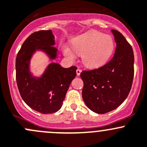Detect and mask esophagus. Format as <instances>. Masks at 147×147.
<instances>
[{
	"mask_svg": "<svg viewBox=\"0 0 147 147\" xmlns=\"http://www.w3.org/2000/svg\"><path fill=\"white\" fill-rule=\"evenodd\" d=\"M81 70L80 69H78L76 70V74H77V76H80V74H81Z\"/></svg>",
	"mask_w": 147,
	"mask_h": 147,
	"instance_id": "obj_1",
	"label": "esophagus"
}]
</instances>
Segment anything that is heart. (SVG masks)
<instances>
[{
    "label": "heart",
    "mask_w": 147,
    "mask_h": 147,
    "mask_svg": "<svg viewBox=\"0 0 147 147\" xmlns=\"http://www.w3.org/2000/svg\"><path fill=\"white\" fill-rule=\"evenodd\" d=\"M76 52L81 54L82 61L89 68H96L106 63L115 49L113 38L109 34L98 31H90L81 34L72 41ZM63 53L71 59L75 58L69 47H63Z\"/></svg>",
    "instance_id": "b5f03b06"
}]
</instances>
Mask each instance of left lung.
Returning a JSON list of instances; mask_svg holds the SVG:
<instances>
[{"mask_svg":"<svg viewBox=\"0 0 147 147\" xmlns=\"http://www.w3.org/2000/svg\"><path fill=\"white\" fill-rule=\"evenodd\" d=\"M117 44L114 56L101 67L83 71V100L86 106L98 114L119 107L129 95L134 78V52L119 32L112 30Z\"/></svg>","mask_w":147,"mask_h":147,"instance_id":"left-lung-1","label":"left lung"}]
</instances>
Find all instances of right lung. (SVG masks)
I'll return each mask as SVG.
<instances>
[{"mask_svg": "<svg viewBox=\"0 0 147 147\" xmlns=\"http://www.w3.org/2000/svg\"><path fill=\"white\" fill-rule=\"evenodd\" d=\"M54 36L49 30H41L30 34L18 51L16 61V81L20 94L29 107L42 113L58 111L72 80L76 76V66L63 68L57 63H49L40 77H35L30 70L33 54L40 50L49 59H55L58 49Z\"/></svg>", "mask_w": 147, "mask_h": 147, "instance_id": "1", "label": "right lung"}]
</instances>
